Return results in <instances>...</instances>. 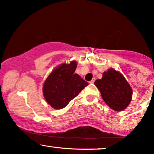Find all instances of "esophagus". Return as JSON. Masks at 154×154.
I'll list each match as a JSON object with an SVG mask.
<instances>
[{
	"instance_id": "esophagus-1",
	"label": "esophagus",
	"mask_w": 154,
	"mask_h": 154,
	"mask_svg": "<svg viewBox=\"0 0 154 154\" xmlns=\"http://www.w3.org/2000/svg\"><path fill=\"white\" fill-rule=\"evenodd\" d=\"M95 80V78H93V79H91V82H90V83H91V84H93V83H94Z\"/></svg>"
}]
</instances>
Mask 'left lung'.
<instances>
[{"label":"left lung","instance_id":"8db88e82","mask_svg":"<svg viewBox=\"0 0 154 154\" xmlns=\"http://www.w3.org/2000/svg\"><path fill=\"white\" fill-rule=\"evenodd\" d=\"M95 85L99 90L106 105L113 110H125L131 102L132 90L122 73L110 68L103 73L100 79H97Z\"/></svg>","mask_w":154,"mask_h":154}]
</instances>
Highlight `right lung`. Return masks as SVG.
Listing matches in <instances>:
<instances>
[{"mask_svg":"<svg viewBox=\"0 0 154 154\" xmlns=\"http://www.w3.org/2000/svg\"><path fill=\"white\" fill-rule=\"evenodd\" d=\"M76 61L63 63L56 66L45 80L43 87V96L51 107L61 109L66 107L88 83L75 72Z\"/></svg>","mask_w":154,"mask_h":154,"instance_id":"obj_1","label":"right lung"}]
</instances>
